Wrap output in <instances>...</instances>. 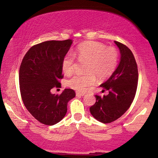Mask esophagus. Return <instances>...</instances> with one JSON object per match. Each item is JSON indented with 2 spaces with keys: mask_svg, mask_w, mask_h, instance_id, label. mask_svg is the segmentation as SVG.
I'll return each instance as SVG.
<instances>
[{
  "mask_svg": "<svg viewBox=\"0 0 158 158\" xmlns=\"http://www.w3.org/2000/svg\"><path fill=\"white\" fill-rule=\"evenodd\" d=\"M76 95L77 97H79V96H84L85 95V93H79V92H77L76 93Z\"/></svg>",
  "mask_w": 158,
  "mask_h": 158,
  "instance_id": "esophagus-1",
  "label": "esophagus"
}]
</instances>
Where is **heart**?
<instances>
[{"label": "heart", "instance_id": "1", "mask_svg": "<svg viewBox=\"0 0 158 158\" xmlns=\"http://www.w3.org/2000/svg\"><path fill=\"white\" fill-rule=\"evenodd\" d=\"M74 55L79 62H86V74H75L66 81L68 86L77 91H84L87 87L94 84L96 76L100 79L108 78L118 63V53L114 47H106L97 42H85L77 47L73 54L69 53L63 58L62 69L66 75H69L74 70L76 62Z\"/></svg>", "mask_w": 158, "mask_h": 158}]
</instances>
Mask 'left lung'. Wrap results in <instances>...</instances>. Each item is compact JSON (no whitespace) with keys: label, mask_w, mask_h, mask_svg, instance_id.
<instances>
[{"label":"left lung","mask_w":158,"mask_h":158,"mask_svg":"<svg viewBox=\"0 0 158 158\" xmlns=\"http://www.w3.org/2000/svg\"><path fill=\"white\" fill-rule=\"evenodd\" d=\"M121 53L118 65L111 77L100 86L109 90L107 95H95L96 102L90 107L92 116L98 121L109 123L123 116L133 102L138 84V69L131 50L114 41Z\"/></svg>","instance_id":"1"}]
</instances>
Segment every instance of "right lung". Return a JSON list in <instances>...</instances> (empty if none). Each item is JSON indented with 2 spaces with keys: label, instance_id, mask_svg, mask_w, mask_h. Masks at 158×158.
I'll return each instance as SVG.
<instances>
[{
  "label": "right lung",
  "instance_id": "obj_1",
  "mask_svg": "<svg viewBox=\"0 0 158 158\" xmlns=\"http://www.w3.org/2000/svg\"><path fill=\"white\" fill-rule=\"evenodd\" d=\"M73 40L46 41L35 45L23 57L19 69L21 98L26 108L41 123L53 125L67 113L68 103L75 97L73 89H65L60 95L51 90L60 87L62 61Z\"/></svg>",
  "mask_w": 158,
  "mask_h": 158
}]
</instances>
